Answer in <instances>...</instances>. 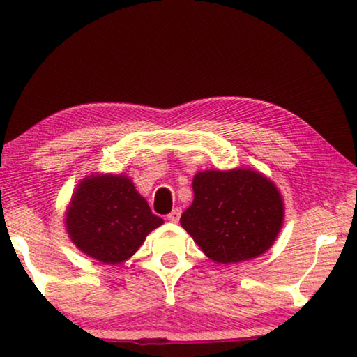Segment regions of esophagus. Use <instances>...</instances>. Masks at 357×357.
<instances>
[{"instance_id": "1", "label": "esophagus", "mask_w": 357, "mask_h": 357, "mask_svg": "<svg viewBox=\"0 0 357 357\" xmlns=\"http://www.w3.org/2000/svg\"><path fill=\"white\" fill-rule=\"evenodd\" d=\"M179 217H181V209L179 208H174L170 214H168V217L167 219L170 220V222H173V223H176L178 220H179Z\"/></svg>"}]
</instances>
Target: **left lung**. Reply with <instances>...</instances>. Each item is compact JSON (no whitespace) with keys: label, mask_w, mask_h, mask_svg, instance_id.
I'll use <instances>...</instances> for the list:
<instances>
[{"label":"left lung","mask_w":357,"mask_h":357,"mask_svg":"<svg viewBox=\"0 0 357 357\" xmlns=\"http://www.w3.org/2000/svg\"><path fill=\"white\" fill-rule=\"evenodd\" d=\"M193 202L181 227L204 255L220 264L263 255L279 236L285 204L277 185L252 168L198 172Z\"/></svg>","instance_id":"obj_1"}]
</instances>
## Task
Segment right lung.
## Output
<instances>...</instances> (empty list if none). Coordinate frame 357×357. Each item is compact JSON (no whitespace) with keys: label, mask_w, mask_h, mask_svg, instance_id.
<instances>
[{"label":"right lung","mask_w":357,"mask_h":357,"mask_svg":"<svg viewBox=\"0 0 357 357\" xmlns=\"http://www.w3.org/2000/svg\"><path fill=\"white\" fill-rule=\"evenodd\" d=\"M162 223L123 173L84 176L72 193L64 219L77 249L105 264L129 259Z\"/></svg>","instance_id":"right-lung-1"}]
</instances>
